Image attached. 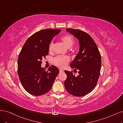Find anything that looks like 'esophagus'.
<instances>
[{
	"label": "esophagus",
	"instance_id": "1",
	"mask_svg": "<svg viewBox=\"0 0 123 123\" xmlns=\"http://www.w3.org/2000/svg\"><path fill=\"white\" fill-rule=\"evenodd\" d=\"M63 71H64V70H62V69H59V72H63Z\"/></svg>",
	"mask_w": 123,
	"mask_h": 123
}]
</instances>
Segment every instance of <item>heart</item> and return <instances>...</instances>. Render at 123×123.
I'll return each mask as SVG.
<instances>
[{
    "label": "heart",
    "instance_id": "1",
    "mask_svg": "<svg viewBox=\"0 0 123 123\" xmlns=\"http://www.w3.org/2000/svg\"><path fill=\"white\" fill-rule=\"evenodd\" d=\"M60 40L65 46L67 48H70L74 43V39L71 36L66 35L60 38ZM53 48V42L50 43L49 45V51L51 52ZM69 58L67 56H57L53 60L54 64L59 67L63 68L66 66L67 63L69 62Z\"/></svg>",
    "mask_w": 123,
    "mask_h": 123
}]
</instances>
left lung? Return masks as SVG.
<instances>
[{
	"instance_id": "left-lung-1",
	"label": "left lung",
	"mask_w": 123,
	"mask_h": 123,
	"mask_svg": "<svg viewBox=\"0 0 123 123\" xmlns=\"http://www.w3.org/2000/svg\"><path fill=\"white\" fill-rule=\"evenodd\" d=\"M66 31L78 39L79 51L70 64L71 68L78 70L76 76L65 70L67 79L64 86L67 91L75 96H83L92 91L96 86L100 72L101 58L96 43L89 34L79 29Z\"/></svg>"
}]
</instances>
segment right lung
Instances as JSON below:
<instances>
[{
	"mask_svg": "<svg viewBox=\"0 0 123 123\" xmlns=\"http://www.w3.org/2000/svg\"><path fill=\"white\" fill-rule=\"evenodd\" d=\"M60 29H45L32 35L26 41L18 60V73L26 91L40 96L51 90L59 74V69L52 65L48 71L42 67V60L49 54V45Z\"/></svg>",
	"mask_w": 123,
	"mask_h": 123,
	"instance_id": "obj_1",
	"label": "right lung"
}]
</instances>
